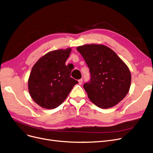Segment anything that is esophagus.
I'll return each instance as SVG.
<instances>
[{
    "label": "esophagus",
    "mask_w": 153,
    "mask_h": 153,
    "mask_svg": "<svg viewBox=\"0 0 153 153\" xmlns=\"http://www.w3.org/2000/svg\"><path fill=\"white\" fill-rule=\"evenodd\" d=\"M82 81H83V80H82V79H79V80L78 81V82H79V84H82Z\"/></svg>",
    "instance_id": "obj_1"
}]
</instances>
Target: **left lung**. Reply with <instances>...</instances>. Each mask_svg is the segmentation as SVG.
<instances>
[{"label":"left lung","mask_w":153,"mask_h":153,"mask_svg":"<svg viewBox=\"0 0 153 153\" xmlns=\"http://www.w3.org/2000/svg\"><path fill=\"white\" fill-rule=\"evenodd\" d=\"M89 68L91 80L84 84L89 99L97 107H113L127 95L131 82L126 64L109 48L86 44L77 48Z\"/></svg>","instance_id":"left-lung-1"}]
</instances>
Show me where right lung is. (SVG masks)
<instances>
[{"instance_id":"1","label":"right lung","mask_w":153,"mask_h":153,"mask_svg":"<svg viewBox=\"0 0 153 153\" xmlns=\"http://www.w3.org/2000/svg\"><path fill=\"white\" fill-rule=\"evenodd\" d=\"M71 52V48L51 51L33 66L28 89L32 99L41 107L57 108L78 83L71 77V70L65 64Z\"/></svg>"}]
</instances>
